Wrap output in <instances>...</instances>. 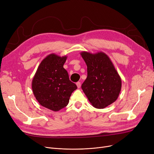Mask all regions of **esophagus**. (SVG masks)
Wrapping results in <instances>:
<instances>
[{"label": "esophagus", "mask_w": 154, "mask_h": 154, "mask_svg": "<svg viewBox=\"0 0 154 154\" xmlns=\"http://www.w3.org/2000/svg\"><path fill=\"white\" fill-rule=\"evenodd\" d=\"M76 85L77 86V88H80V86H81V83H80V82H78L76 83Z\"/></svg>", "instance_id": "1"}]
</instances>
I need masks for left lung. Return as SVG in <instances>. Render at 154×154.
<instances>
[{"instance_id":"8db88e82","label":"left lung","mask_w":154,"mask_h":154,"mask_svg":"<svg viewBox=\"0 0 154 154\" xmlns=\"http://www.w3.org/2000/svg\"><path fill=\"white\" fill-rule=\"evenodd\" d=\"M87 67V77L82 89L92 106L103 109L118 98L122 80L111 60L102 52L80 53Z\"/></svg>"}]
</instances>
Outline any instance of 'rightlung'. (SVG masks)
<instances>
[{"mask_svg": "<svg viewBox=\"0 0 154 154\" xmlns=\"http://www.w3.org/2000/svg\"><path fill=\"white\" fill-rule=\"evenodd\" d=\"M67 58L55 54L47 55L40 62L32 79V88L37 100L54 112L67 106L72 93L77 88L63 67Z\"/></svg>", "mask_w": 154, "mask_h": 154, "instance_id": "add662e5", "label": "right lung"}]
</instances>
